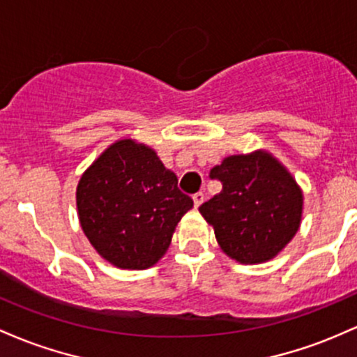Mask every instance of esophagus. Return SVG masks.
Segmentation results:
<instances>
[{
	"label": "esophagus",
	"mask_w": 357,
	"mask_h": 357,
	"mask_svg": "<svg viewBox=\"0 0 357 357\" xmlns=\"http://www.w3.org/2000/svg\"><path fill=\"white\" fill-rule=\"evenodd\" d=\"M192 199H194V206L199 207L200 204L204 202V194H202V192H197V194H194V197H192Z\"/></svg>",
	"instance_id": "34e87169"
}]
</instances>
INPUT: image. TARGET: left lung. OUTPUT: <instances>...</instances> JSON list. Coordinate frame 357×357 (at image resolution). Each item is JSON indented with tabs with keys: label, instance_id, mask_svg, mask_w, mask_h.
Masks as SVG:
<instances>
[{
	"label": "left lung",
	"instance_id": "left-lung-1",
	"mask_svg": "<svg viewBox=\"0 0 357 357\" xmlns=\"http://www.w3.org/2000/svg\"><path fill=\"white\" fill-rule=\"evenodd\" d=\"M209 177L219 180L222 190L199 211L229 258L243 265L268 261L297 234L302 190L273 155L263 150L231 155Z\"/></svg>",
	"mask_w": 357,
	"mask_h": 357
}]
</instances>
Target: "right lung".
<instances>
[{"label": "right lung", "instance_id": "right-lung-1", "mask_svg": "<svg viewBox=\"0 0 357 357\" xmlns=\"http://www.w3.org/2000/svg\"><path fill=\"white\" fill-rule=\"evenodd\" d=\"M177 182L150 146L130 138L113 143L79 180L75 197L84 234L111 265L153 266L194 206Z\"/></svg>", "mask_w": 357, "mask_h": 357}]
</instances>
